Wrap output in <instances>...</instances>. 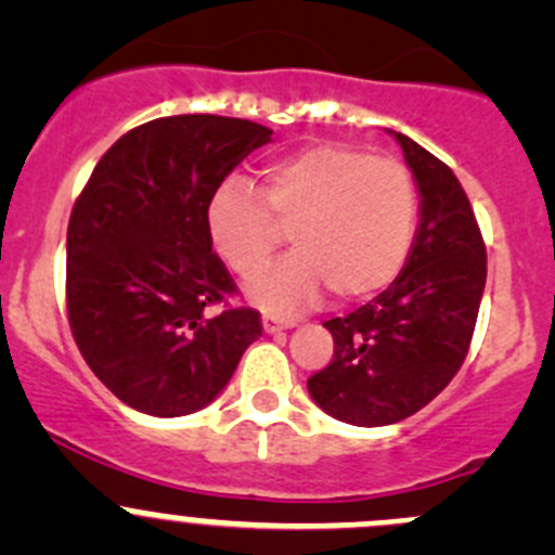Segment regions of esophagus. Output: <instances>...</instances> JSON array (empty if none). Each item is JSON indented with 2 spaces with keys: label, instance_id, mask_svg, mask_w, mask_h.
<instances>
[{
  "label": "esophagus",
  "instance_id": "34e87169",
  "mask_svg": "<svg viewBox=\"0 0 555 555\" xmlns=\"http://www.w3.org/2000/svg\"><path fill=\"white\" fill-rule=\"evenodd\" d=\"M287 327H293V322H287V319H279L273 317V313H266V317H262V330H266V333H279V330Z\"/></svg>",
  "mask_w": 555,
  "mask_h": 555
}]
</instances>
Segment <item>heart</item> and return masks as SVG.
Returning a JSON list of instances; mask_svg holds the SVG:
<instances>
[{"mask_svg":"<svg viewBox=\"0 0 555 555\" xmlns=\"http://www.w3.org/2000/svg\"><path fill=\"white\" fill-rule=\"evenodd\" d=\"M418 193L408 166L344 144H317L266 166L260 190L228 179L206 204V231L238 276L260 271L282 231L295 251L246 284L266 311L293 313L324 287L365 300L400 276L416 236Z\"/></svg>","mask_w":555,"mask_h":555,"instance_id":"1","label":"heart"}]
</instances>
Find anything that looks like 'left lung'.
<instances>
[{"label": "left lung", "mask_w": 555, "mask_h": 555, "mask_svg": "<svg viewBox=\"0 0 555 555\" xmlns=\"http://www.w3.org/2000/svg\"><path fill=\"white\" fill-rule=\"evenodd\" d=\"M395 139L422 195L411 255L389 289L324 322L333 360L309 378L313 402L357 427L402 422L451 384L486 287V244L456 173L405 133Z\"/></svg>", "instance_id": "8db88e82"}]
</instances>
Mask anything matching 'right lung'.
Masks as SVG:
<instances>
[{
    "mask_svg": "<svg viewBox=\"0 0 555 555\" xmlns=\"http://www.w3.org/2000/svg\"><path fill=\"white\" fill-rule=\"evenodd\" d=\"M271 133L238 117H158L122 133L75 201L69 327L88 367L133 411H201L260 338V313L228 306L236 284L211 251L206 204Z\"/></svg>",
    "mask_w": 555,
    "mask_h": 555,
    "instance_id": "right-lung-1",
    "label": "right lung"
}]
</instances>
